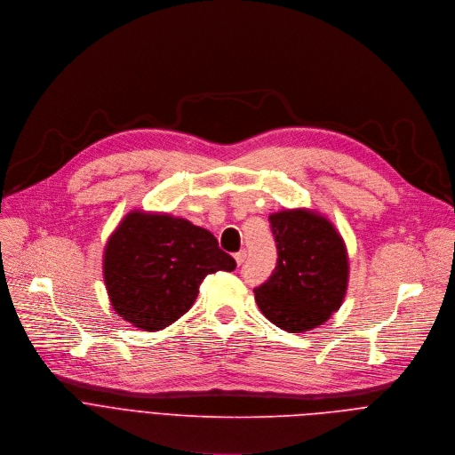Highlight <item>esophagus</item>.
<instances>
[{"label":"esophagus","mask_w":455,"mask_h":455,"mask_svg":"<svg viewBox=\"0 0 455 455\" xmlns=\"http://www.w3.org/2000/svg\"><path fill=\"white\" fill-rule=\"evenodd\" d=\"M245 256H247V252H245V251H238V252L235 254V261H236V265H238V267L245 261Z\"/></svg>","instance_id":"esophagus-1"}]
</instances>
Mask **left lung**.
<instances>
[{"label":"left lung","mask_w":455,"mask_h":455,"mask_svg":"<svg viewBox=\"0 0 455 455\" xmlns=\"http://www.w3.org/2000/svg\"><path fill=\"white\" fill-rule=\"evenodd\" d=\"M268 220L278 263L254 289V299L272 324L303 333L340 308L349 276L347 251L333 224L315 212L283 210Z\"/></svg>","instance_id":"1"}]
</instances>
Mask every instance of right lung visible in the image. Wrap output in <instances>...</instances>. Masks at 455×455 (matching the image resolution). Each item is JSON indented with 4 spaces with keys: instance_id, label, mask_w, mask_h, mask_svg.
Masks as SVG:
<instances>
[{
    "instance_id": "right-lung-1",
    "label": "right lung",
    "mask_w": 455,
    "mask_h": 455,
    "mask_svg": "<svg viewBox=\"0 0 455 455\" xmlns=\"http://www.w3.org/2000/svg\"><path fill=\"white\" fill-rule=\"evenodd\" d=\"M235 267L208 229L138 210L120 222L104 251V282L115 312L145 331L185 315L208 275Z\"/></svg>"
}]
</instances>
